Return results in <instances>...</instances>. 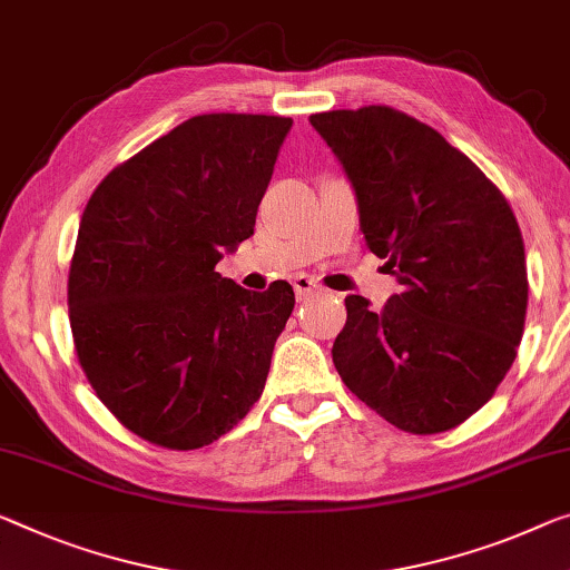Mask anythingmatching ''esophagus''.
<instances>
[{"mask_svg":"<svg viewBox=\"0 0 570 570\" xmlns=\"http://www.w3.org/2000/svg\"><path fill=\"white\" fill-rule=\"evenodd\" d=\"M293 287H295L297 301H308V297L318 295V293L323 291V287L318 285V279L311 277V275H297V277L293 279Z\"/></svg>","mask_w":570,"mask_h":570,"instance_id":"obj_1","label":"esophagus"}]
</instances>
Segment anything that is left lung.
Returning <instances> with one entry per match:
<instances>
[{"mask_svg": "<svg viewBox=\"0 0 570 570\" xmlns=\"http://www.w3.org/2000/svg\"><path fill=\"white\" fill-rule=\"evenodd\" d=\"M352 183L366 247L402 291L380 313L346 297L334 364L407 433H443L492 400L528 313L524 244L507 198L433 127L390 107L313 114Z\"/></svg>", "mask_w": 570, "mask_h": 570, "instance_id": "obj_1", "label": "left lung"}]
</instances>
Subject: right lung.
I'll list each match as a JSON object with an SVG mask.
<instances>
[{
    "mask_svg": "<svg viewBox=\"0 0 570 570\" xmlns=\"http://www.w3.org/2000/svg\"><path fill=\"white\" fill-rule=\"evenodd\" d=\"M291 127L200 114L114 168L86 204L68 273L78 362L145 441L214 443L265 390L293 287L252 293L214 267L255 234Z\"/></svg>",
    "mask_w": 570,
    "mask_h": 570,
    "instance_id": "obj_1",
    "label": "right lung"
}]
</instances>
